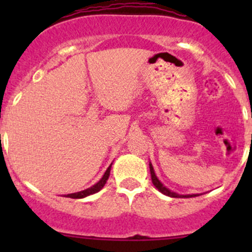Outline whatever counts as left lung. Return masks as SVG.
I'll use <instances>...</instances> for the list:
<instances>
[{"label": "left lung", "mask_w": 252, "mask_h": 252, "mask_svg": "<svg viewBox=\"0 0 252 252\" xmlns=\"http://www.w3.org/2000/svg\"><path fill=\"white\" fill-rule=\"evenodd\" d=\"M150 172H151V179H152V183H154L155 187L157 188V189L159 190V191L162 192V194L167 195V196H171V197H194V196H197V194H192V195H179L177 194V192H173L171 191L169 189H167L166 187H164L163 184H162L161 182L158 180V178L156 177V174H155V171H154V167H152V164L150 163Z\"/></svg>", "instance_id": "left-lung-1"}]
</instances>
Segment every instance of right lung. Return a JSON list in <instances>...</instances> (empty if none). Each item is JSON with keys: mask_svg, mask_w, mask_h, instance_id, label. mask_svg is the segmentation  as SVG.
<instances>
[{"mask_svg": "<svg viewBox=\"0 0 252 252\" xmlns=\"http://www.w3.org/2000/svg\"><path fill=\"white\" fill-rule=\"evenodd\" d=\"M111 167H112V164H111L110 167H108L107 171L105 172V174H103V177L101 178V179L98 180V182L96 183L95 185H93V187H90V188H88V189L83 190V191L74 192V194H68V195H64V196H65V197H72V199H83V197H86V196H89V195H93V194H95V192L100 191V190L102 189L103 187H105L106 182H107L108 177H110Z\"/></svg>", "mask_w": 252, "mask_h": 252, "instance_id": "add662e5", "label": "right lung"}]
</instances>
